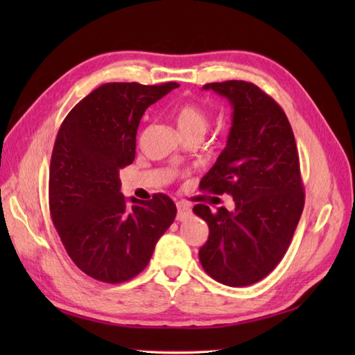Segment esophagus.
<instances>
[{"label":"esophagus","mask_w":355,"mask_h":355,"mask_svg":"<svg viewBox=\"0 0 355 355\" xmlns=\"http://www.w3.org/2000/svg\"><path fill=\"white\" fill-rule=\"evenodd\" d=\"M177 210H178V215H177V220H184L186 216L191 215V205H187L184 201H178L177 202Z\"/></svg>","instance_id":"esophagus-1"}]
</instances>
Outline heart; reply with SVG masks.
I'll return each instance as SVG.
<instances>
[{
	"label": "heart",
	"instance_id": "obj_1",
	"mask_svg": "<svg viewBox=\"0 0 355 355\" xmlns=\"http://www.w3.org/2000/svg\"><path fill=\"white\" fill-rule=\"evenodd\" d=\"M172 114L183 137H186V135H200V137H202L210 123L207 110L197 102L180 103L173 108Z\"/></svg>",
	"mask_w": 355,
	"mask_h": 355
}]
</instances>
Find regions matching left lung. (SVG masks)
<instances>
[{
	"mask_svg": "<svg viewBox=\"0 0 355 355\" xmlns=\"http://www.w3.org/2000/svg\"><path fill=\"white\" fill-rule=\"evenodd\" d=\"M202 88L227 97L233 120L227 146L200 189L232 195L235 210L193 207L209 225L200 262L224 285H252L281 262L302 215L305 191L296 140L284 110L252 82H212Z\"/></svg>",
	"mask_w": 355,
	"mask_h": 355,
	"instance_id": "8db88e82",
	"label": "left lung"
}]
</instances>
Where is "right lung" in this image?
<instances>
[{
	"instance_id": "add662e5",
	"label": "right lung",
	"mask_w": 355,
	"mask_h": 355,
	"mask_svg": "<svg viewBox=\"0 0 355 355\" xmlns=\"http://www.w3.org/2000/svg\"><path fill=\"white\" fill-rule=\"evenodd\" d=\"M177 82H111L89 93L59 128L49 175L51 221L78 268L122 284L146 268L157 241L175 220L164 193L125 200L119 171L134 162L143 112Z\"/></svg>"
}]
</instances>
